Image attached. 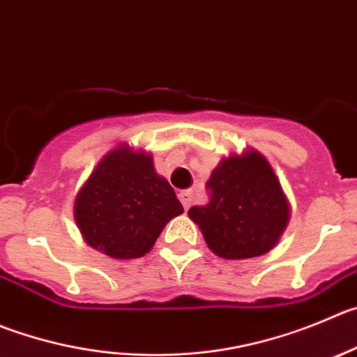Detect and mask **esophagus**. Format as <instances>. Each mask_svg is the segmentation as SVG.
Listing matches in <instances>:
<instances>
[{
	"label": "esophagus",
	"instance_id": "esophagus-1",
	"mask_svg": "<svg viewBox=\"0 0 357 357\" xmlns=\"http://www.w3.org/2000/svg\"><path fill=\"white\" fill-rule=\"evenodd\" d=\"M178 197H179V201H181L183 208L185 209H188L190 204H192V201H194V194H192L190 190H183V192H179Z\"/></svg>",
	"mask_w": 357,
	"mask_h": 357
}]
</instances>
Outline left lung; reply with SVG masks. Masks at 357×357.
Returning <instances> with one entry per match:
<instances>
[{
    "label": "left lung",
    "mask_w": 357,
    "mask_h": 357,
    "mask_svg": "<svg viewBox=\"0 0 357 357\" xmlns=\"http://www.w3.org/2000/svg\"><path fill=\"white\" fill-rule=\"evenodd\" d=\"M206 186L211 192L209 202L190 208L188 216L213 254L239 261L275 248L291 218V204L262 153L250 148L225 156Z\"/></svg>",
    "instance_id": "obj_1"
}]
</instances>
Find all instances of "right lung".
Masks as SVG:
<instances>
[{
	"instance_id": "1",
	"label": "right lung",
	"mask_w": 357,
	"mask_h": 357,
	"mask_svg": "<svg viewBox=\"0 0 357 357\" xmlns=\"http://www.w3.org/2000/svg\"><path fill=\"white\" fill-rule=\"evenodd\" d=\"M183 206L155 171L151 153L119 144L103 155L79 188L73 218L91 248L112 259H137L153 248Z\"/></svg>"
}]
</instances>
